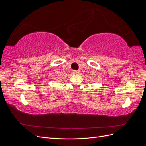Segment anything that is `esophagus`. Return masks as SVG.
<instances>
[{
	"instance_id": "34e87169",
	"label": "esophagus",
	"mask_w": 146,
	"mask_h": 146,
	"mask_svg": "<svg viewBox=\"0 0 146 146\" xmlns=\"http://www.w3.org/2000/svg\"><path fill=\"white\" fill-rule=\"evenodd\" d=\"M73 72H74V74H78V73H79V71H78V70H73Z\"/></svg>"
}]
</instances>
